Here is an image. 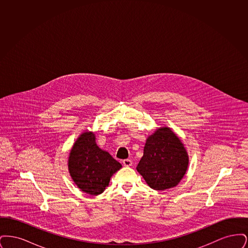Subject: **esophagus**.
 Here are the masks:
<instances>
[{
	"label": "esophagus",
	"mask_w": 248,
	"mask_h": 248,
	"mask_svg": "<svg viewBox=\"0 0 248 248\" xmlns=\"http://www.w3.org/2000/svg\"><path fill=\"white\" fill-rule=\"evenodd\" d=\"M132 164L133 163H132V161L130 159H125V160L123 161V165H124V166H131Z\"/></svg>",
	"instance_id": "1"
}]
</instances>
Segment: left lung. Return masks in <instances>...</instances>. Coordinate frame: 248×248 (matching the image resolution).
I'll return each instance as SVG.
<instances>
[{
  "label": "left lung",
  "mask_w": 248,
  "mask_h": 248,
  "mask_svg": "<svg viewBox=\"0 0 248 248\" xmlns=\"http://www.w3.org/2000/svg\"><path fill=\"white\" fill-rule=\"evenodd\" d=\"M188 166L184 144L171 128L164 126L147 138L137 170L152 189L165 190L177 186Z\"/></svg>",
  "instance_id": "left-lung-1"
}]
</instances>
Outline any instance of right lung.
Here are the masks:
<instances>
[{
  "instance_id": "right-lung-1",
  "label": "right lung",
  "mask_w": 248,
  "mask_h": 248,
  "mask_svg": "<svg viewBox=\"0 0 248 248\" xmlns=\"http://www.w3.org/2000/svg\"><path fill=\"white\" fill-rule=\"evenodd\" d=\"M121 168L119 162L96 145L94 132H83L70 151V175L75 185L87 194H101L108 186L110 177Z\"/></svg>"
}]
</instances>
